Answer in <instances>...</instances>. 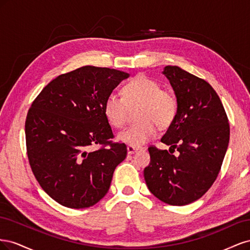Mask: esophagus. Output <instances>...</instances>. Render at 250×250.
Instances as JSON below:
<instances>
[{"mask_svg":"<svg viewBox=\"0 0 250 250\" xmlns=\"http://www.w3.org/2000/svg\"><path fill=\"white\" fill-rule=\"evenodd\" d=\"M138 150H140L139 147H134V146H132V145H128V146H127V152L129 153V154L134 153L135 151H138Z\"/></svg>","mask_w":250,"mask_h":250,"instance_id":"obj_1","label":"esophagus"}]
</instances>
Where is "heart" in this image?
Wrapping results in <instances>:
<instances>
[{
	"instance_id": "1",
	"label": "heart",
	"mask_w": 250,
	"mask_h": 250,
	"mask_svg": "<svg viewBox=\"0 0 250 250\" xmlns=\"http://www.w3.org/2000/svg\"><path fill=\"white\" fill-rule=\"evenodd\" d=\"M139 105L135 111L137 123L120 132L118 138L132 146H142L152 139L157 125L170 126L178 112V101L168 89L161 88L158 83L144 75L128 81L122 88V97L109 94L104 101V115L109 124L121 129L127 122L128 108Z\"/></svg>"
}]
</instances>
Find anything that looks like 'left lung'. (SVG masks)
<instances>
[{"label": "left lung", "instance_id": "1", "mask_svg": "<svg viewBox=\"0 0 250 250\" xmlns=\"http://www.w3.org/2000/svg\"><path fill=\"white\" fill-rule=\"evenodd\" d=\"M178 101L174 122L162 138L168 150L148 148L146 185L170 206H186L201 198L220 172L229 142V123L220 98L209 83L176 65L163 72ZM177 156L172 153L175 149Z\"/></svg>", "mask_w": 250, "mask_h": 250}]
</instances>
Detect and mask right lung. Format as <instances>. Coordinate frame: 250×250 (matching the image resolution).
Listing matches in <instances>:
<instances>
[{"instance_id": "1", "label": "right lung", "mask_w": 250, "mask_h": 250, "mask_svg": "<svg viewBox=\"0 0 250 250\" xmlns=\"http://www.w3.org/2000/svg\"><path fill=\"white\" fill-rule=\"evenodd\" d=\"M129 74L108 67L81 66L59 75L29 108L26 146L36 180L52 199L70 208H89L110 187L127 154L116 143L103 104ZM92 145L101 148L89 151Z\"/></svg>"}]
</instances>
